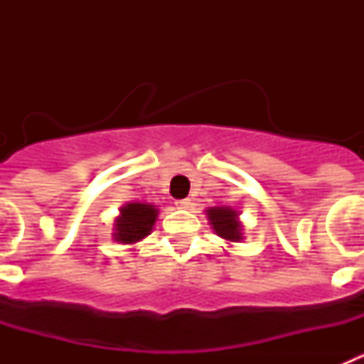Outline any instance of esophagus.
Instances as JSON below:
<instances>
[{"instance_id":"34e87169","label":"esophagus","mask_w":364,"mask_h":364,"mask_svg":"<svg viewBox=\"0 0 364 364\" xmlns=\"http://www.w3.org/2000/svg\"><path fill=\"white\" fill-rule=\"evenodd\" d=\"M176 208H180V210H188L189 205H191V198H180V200L175 202Z\"/></svg>"}]
</instances>
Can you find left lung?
<instances>
[{"mask_svg":"<svg viewBox=\"0 0 364 364\" xmlns=\"http://www.w3.org/2000/svg\"><path fill=\"white\" fill-rule=\"evenodd\" d=\"M208 218L213 226L215 233L230 242H239L242 239V226L239 222V213L231 208H210Z\"/></svg>","mask_w":364,"mask_h":364,"instance_id":"8db88e82","label":"left lung"}]
</instances>
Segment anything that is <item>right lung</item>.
<instances>
[{"instance_id":"right-lung-1","label":"right lung","mask_w":364,"mask_h":364,"mask_svg":"<svg viewBox=\"0 0 364 364\" xmlns=\"http://www.w3.org/2000/svg\"><path fill=\"white\" fill-rule=\"evenodd\" d=\"M159 210L151 204L129 202L120 210V217L114 220V240L122 244H133L151 233Z\"/></svg>"}]
</instances>
